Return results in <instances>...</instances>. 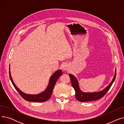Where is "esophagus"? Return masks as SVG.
I'll return each mask as SVG.
<instances>
[{
  "instance_id": "1",
  "label": "esophagus",
  "mask_w": 124,
  "mask_h": 124,
  "mask_svg": "<svg viewBox=\"0 0 124 124\" xmlns=\"http://www.w3.org/2000/svg\"><path fill=\"white\" fill-rule=\"evenodd\" d=\"M68 67H69V66H68V65L65 64L63 65V66H62V69L63 71H66L68 69Z\"/></svg>"
}]
</instances>
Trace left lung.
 <instances>
[{
    "instance_id": "left-lung-1",
    "label": "left lung",
    "mask_w": 124,
    "mask_h": 124,
    "mask_svg": "<svg viewBox=\"0 0 124 124\" xmlns=\"http://www.w3.org/2000/svg\"><path fill=\"white\" fill-rule=\"evenodd\" d=\"M69 75L70 78L71 84H72V85L75 91V97L76 99L80 102L93 101L101 98L108 92V90L109 89L110 87H111L113 82L115 80L116 76V69H115L114 76L110 83L106 88H105L102 90L96 92L87 93L82 92L80 88L78 81L77 78L73 74H69Z\"/></svg>"
}]
</instances>
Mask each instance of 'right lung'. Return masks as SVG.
Listing matches in <instances>:
<instances>
[{
  "label": "right lung",
  "mask_w": 124,
  "mask_h": 124,
  "mask_svg": "<svg viewBox=\"0 0 124 124\" xmlns=\"http://www.w3.org/2000/svg\"><path fill=\"white\" fill-rule=\"evenodd\" d=\"M9 73L10 80L13 84V85H14L17 91V92L21 95V96L24 100L31 102H44L48 100L51 96L52 92H53V88L54 87L56 81L59 78V77L62 74L61 70L59 69L57 70L56 72H55L50 77L48 85L45 90H44L42 93L37 94H30L25 93L23 92L22 91H21L16 86V85L15 82L12 79V77L10 73V65L9 68Z\"/></svg>",
  "instance_id": "add662e5"
}]
</instances>
